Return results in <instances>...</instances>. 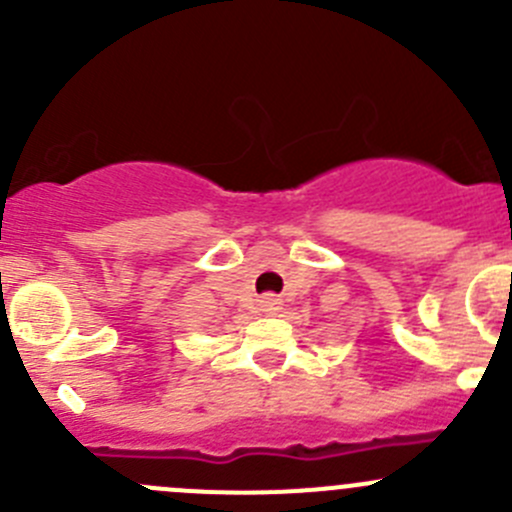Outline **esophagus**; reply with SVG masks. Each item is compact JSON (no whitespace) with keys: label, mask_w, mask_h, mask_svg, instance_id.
<instances>
[{"label":"esophagus","mask_w":512,"mask_h":512,"mask_svg":"<svg viewBox=\"0 0 512 512\" xmlns=\"http://www.w3.org/2000/svg\"><path fill=\"white\" fill-rule=\"evenodd\" d=\"M261 311H266V313H278L281 311V298H276V296H263L261 298Z\"/></svg>","instance_id":"esophagus-1"}]
</instances>
